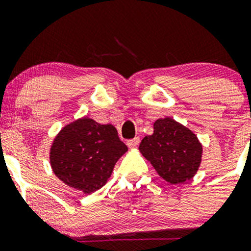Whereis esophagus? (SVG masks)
I'll return each instance as SVG.
<instances>
[{
    "instance_id": "1",
    "label": "esophagus",
    "mask_w": 251,
    "mask_h": 251,
    "mask_svg": "<svg viewBox=\"0 0 251 251\" xmlns=\"http://www.w3.org/2000/svg\"><path fill=\"white\" fill-rule=\"evenodd\" d=\"M139 143H140V138L135 137V138H133V139L127 140V146L129 149H134V148H137L138 145H139Z\"/></svg>"
}]
</instances>
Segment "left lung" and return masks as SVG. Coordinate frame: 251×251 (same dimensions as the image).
<instances>
[{"instance_id":"8db88e82","label":"left lung","mask_w":251,"mask_h":251,"mask_svg":"<svg viewBox=\"0 0 251 251\" xmlns=\"http://www.w3.org/2000/svg\"><path fill=\"white\" fill-rule=\"evenodd\" d=\"M139 151L164 180L176 185L197 174L203 146L191 129L166 117L155 120L153 133L144 138Z\"/></svg>"}]
</instances>
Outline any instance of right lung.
<instances>
[{
    "label": "right lung",
    "mask_w": 251,
    "mask_h": 251,
    "mask_svg": "<svg viewBox=\"0 0 251 251\" xmlns=\"http://www.w3.org/2000/svg\"><path fill=\"white\" fill-rule=\"evenodd\" d=\"M127 150L113 125L82 117L63 126L55 135L50 164L63 184L88 195L107 183L114 165Z\"/></svg>",
    "instance_id": "1"
}]
</instances>
